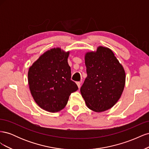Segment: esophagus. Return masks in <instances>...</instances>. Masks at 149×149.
<instances>
[{"label":"esophagus","instance_id":"obj_1","mask_svg":"<svg viewBox=\"0 0 149 149\" xmlns=\"http://www.w3.org/2000/svg\"><path fill=\"white\" fill-rule=\"evenodd\" d=\"M76 84H77L78 88H79L80 86H81V82H77V83H76Z\"/></svg>","mask_w":149,"mask_h":149}]
</instances>
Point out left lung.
<instances>
[{
    "mask_svg": "<svg viewBox=\"0 0 149 149\" xmlns=\"http://www.w3.org/2000/svg\"><path fill=\"white\" fill-rule=\"evenodd\" d=\"M87 77L80 91L87 107L101 112L113 107L120 99L125 83L124 68L111 49L99 46L84 55Z\"/></svg>",
    "mask_w": 149,
    "mask_h": 149,
    "instance_id": "obj_1",
    "label": "left lung"
}]
</instances>
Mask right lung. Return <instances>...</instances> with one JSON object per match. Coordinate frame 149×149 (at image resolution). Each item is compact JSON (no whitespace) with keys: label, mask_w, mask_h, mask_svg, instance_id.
I'll use <instances>...</instances> for the list:
<instances>
[{"label":"right lung","mask_w":149,"mask_h":149,"mask_svg":"<svg viewBox=\"0 0 149 149\" xmlns=\"http://www.w3.org/2000/svg\"><path fill=\"white\" fill-rule=\"evenodd\" d=\"M69 55V51L61 48H51L29 68L28 81L31 94L43 110L60 111L67 104L71 93L78 89L71 80V68L68 63Z\"/></svg>","instance_id":"right-lung-1"}]
</instances>
